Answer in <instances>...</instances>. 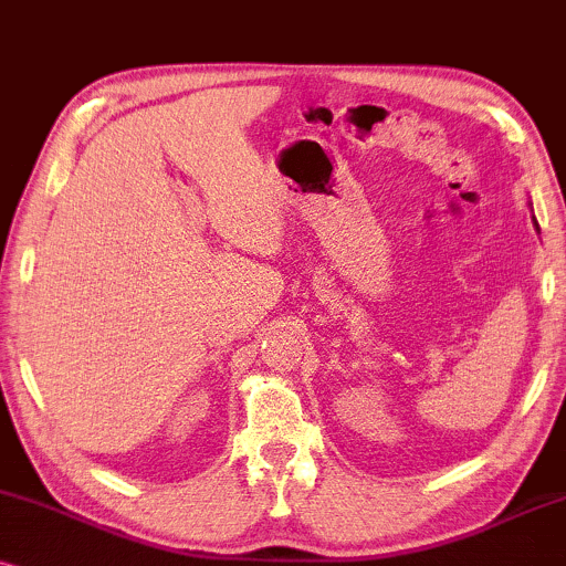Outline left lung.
<instances>
[{
  "instance_id": "1",
  "label": "left lung",
  "mask_w": 566,
  "mask_h": 566,
  "mask_svg": "<svg viewBox=\"0 0 566 566\" xmlns=\"http://www.w3.org/2000/svg\"><path fill=\"white\" fill-rule=\"evenodd\" d=\"M533 224H536V230H538V222H536V217H533Z\"/></svg>"
}]
</instances>
